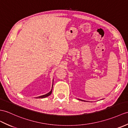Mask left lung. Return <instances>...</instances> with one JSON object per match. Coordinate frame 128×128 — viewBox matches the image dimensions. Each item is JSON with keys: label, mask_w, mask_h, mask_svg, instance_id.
Returning a JSON list of instances; mask_svg holds the SVG:
<instances>
[{"label": "left lung", "mask_w": 128, "mask_h": 128, "mask_svg": "<svg viewBox=\"0 0 128 128\" xmlns=\"http://www.w3.org/2000/svg\"><path fill=\"white\" fill-rule=\"evenodd\" d=\"M80 100H81V101H83V102H86V101H84V100H81V99H79Z\"/></svg>", "instance_id": "obj_1"}]
</instances>
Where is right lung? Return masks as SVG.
I'll use <instances>...</instances> for the list:
<instances>
[{"mask_svg": "<svg viewBox=\"0 0 128 128\" xmlns=\"http://www.w3.org/2000/svg\"><path fill=\"white\" fill-rule=\"evenodd\" d=\"M53 85L52 84V90H50L49 93H47L46 94H44V95H43V96H38V97H36V98H46V97H47L48 96H50V94H51L52 93V88H53Z\"/></svg>", "mask_w": 128, "mask_h": 128, "instance_id": "add662e5", "label": "right lung"}]
</instances>
